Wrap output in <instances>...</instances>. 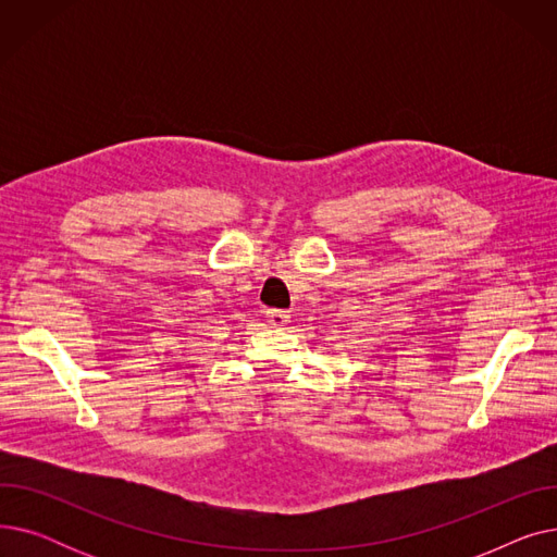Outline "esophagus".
I'll return each instance as SVG.
<instances>
[{
	"mask_svg": "<svg viewBox=\"0 0 557 557\" xmlns=\"http://www.w3.org/2000/svg\"><path fill=\"white\" fill-rule=\"evenodd\" d=\"M288 318L290 313L288 311H280V309H269L267 311V320L273 325V327H284L288 325Z\"/></svg>",
	"mask_w": 557,
	"mask_h": 557,
	"instance_id": "34e87169",
	"label": "esophagus"
}]
</instances>
